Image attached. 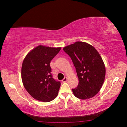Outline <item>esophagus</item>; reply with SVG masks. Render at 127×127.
Returning a JSON list of instances; mask_svg holds the SVG:
<instances>
[{
  "mask_svg": "<svg viewBox=\"0 0 127 127\" xmlns=\"http://www.w3.org/2000/svg\"><path fill=\"white\" fill-rule=\"evenodd\" d=\"M67 80H68V79H67V77H65L63 80H62V82H66L67 81Z\"/></svg>",
  "mask_w": 127,
  "mask_h": 127,
  "instance_id": "34e87169",
  "label": "esophagus"
}]
</instances>
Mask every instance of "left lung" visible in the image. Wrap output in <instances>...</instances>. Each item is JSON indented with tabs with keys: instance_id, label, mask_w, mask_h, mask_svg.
<instances>
[{
	"instance_id": "1",
	"label": "left lung",
	"mask_w": 127,
	"mask_h": 127,
	"mask_svg": "<svg viewBox=\"0 0 127 127\" xmlns=\"http://www.w3.org/2000/svg\"><path fill=\"white\" fill-rule=\"evenodd\" d=\"M76 69L79 83L72 89L80 99L91 98L99 92L105 77V67L95 48L86 42H76L63 48Z\"/></svg>"
}]
</instances>
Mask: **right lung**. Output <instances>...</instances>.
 Wrapping results in <instances>:
<instances>
[{"mask_svg": "<svg viewBox=\"0 0 127 127\" xmlns=\"http://www.w3.org/2000/svg\"><path fill=\"white\" fill-rule=\"evenodd\" d=\"M61 49L40 45L24 59L21 70L23 84L34 99L49 102L57 96L61 82L53 78L50 62Z\"/></svg>", "mask_w": 127, "mask_h": 127, "instance_id": "right-lung-1", "label": "right lung"}]
</instances>
